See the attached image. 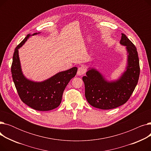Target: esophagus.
Wrapping results in <instances>:
<instances>
[{
  "label": "esophagus",
  "instance_id": "34e87169",
  "mask_svg": "<svg viewBox=\"0 0 151 151\" xmlns=\"http://www.w3.org/2000/svg\"><path fill=\"white\" fill-rule=\"evenodd\" d=\"M86 72V69L83 66H81L78 68V71H77V75L79 76H81L84 74Z\"/></svg>",
  "mask_w": 151,
  "mask_h": 151
}]
</instances>
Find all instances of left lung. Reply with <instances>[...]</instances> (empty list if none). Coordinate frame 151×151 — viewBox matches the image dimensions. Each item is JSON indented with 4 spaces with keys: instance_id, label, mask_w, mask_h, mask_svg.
<instances>
[{
    "instance_id": "obj_1",
    "label": "left lung",
    "mask_w": 151,
    "mask_h": 151,
    "mask_svg": "<svg viewBox=\"0 0 151 151\" xmlns=\"http://www.w3.org/2000/svg\"><path fill=\"white\" fill-rule=\"evenodd\" d=\"M120 44L125 46L127 52L126 70L117 80L109 81L93 68H89L83 77L85 86V97L92 106L110 109L120 106L127 101L137 85L140 68L135 46L122 34Z\"/></svg>"
}]
</instances>
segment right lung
Instances as JSON below:
<instances>
[{"mask_svg": "<svg viewBox=\"0 0 151 151\" xmlns=\"http://www.w3.org/2000/svg\"><path fill=\"white\" fill-rule=\"evenodd\" d=\"M40 33L28 34L17 46L13 54L11 70L13 80L21 100L32 108L45 111L60 105L63 91L71 79L76 75L78 68L75 67L60 71L42 82H35L25 77L21 69L18 50L29 37Z\"/></svg>", "mask_w": 151, "mask_h": 151, "instance_id": "1", "label": "right lung"}]
</instances>
